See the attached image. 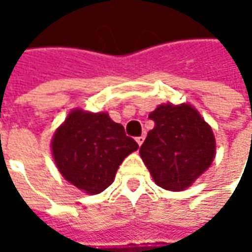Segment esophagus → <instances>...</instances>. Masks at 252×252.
I'll return each instance as SVG.
<instances>
[{
  "mask_svg": "<svg viewBox=\"0 0 252 252\" xmlns=\"http://www.w3.org/2000/svg\"><path fill=\"white\" fill-rule=\"evenodd\" d=\"M136 142H137V144H139V146H142L143 144V142H144V136H139V137H136Z\"/></svg>",
  "mask_w": 252,
  "mask_h": 252,
  "instance_id": "34e87169",
  "label": "esophagus"
}]
</instances>
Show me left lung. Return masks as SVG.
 <instances>
[{
  "label": "left lung",
  "instance_id": "8db88e82",
  "mask_svg": "<svg viewBox=\"0 0 252 252\" xmlns=\"http://www.w3.org/2000/svg\"><path fill=\"white\" fill-rule=\"evenodd\" d=\"M155 126L140 147V157L155 184L166 190L189 188L215 159L211 126L189 104H162L148 116Z\"/></svg>",
  "mask_w": 252,
  "mask_h": 252
}]
</instances>
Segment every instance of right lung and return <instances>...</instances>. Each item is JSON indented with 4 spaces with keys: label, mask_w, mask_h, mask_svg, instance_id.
I'll return each mask as SVG.
<instances>
[{
    "label": "right lung",
    "mask_w": 252,
    "mask_h": 252,
    "mask_svg": "<svg viewBox=\"0 0 252 252\" xmlns=\"http://www.w3.org/2000/svg\"><path fill=\"white\" fill-rule=\"evenodd\" d=\"M51 148L63 178L88 194H98L139 146L108 113L74 109L54 133Z\"/></svg>",
    "instance_id": "add662e5"
}]
</instances>
